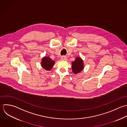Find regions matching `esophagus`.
<instances>
[{"instance_id":"obj_1","label":"esophagus","mask_w":127,"mask_h":127,"mask_svg":"<svg viewBox=\"0 0 127 127\" xmlns=\"http://www.w3.org/2000/svg\"><path fill=\"white\" fill-rule=\"evenodd\" d=\"M61 58L62 60H67V57H66V56H62Z\"/></svg>"}]
</instances>
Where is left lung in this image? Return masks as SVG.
Returning <instances> with one entry per match:
<instances>
[{
    "mask_svg": "<svg viewBox=\"0 0 127 127\" xmlns=\"http://www.w3.org/2000/svg\"><path fill=\"white\" fill-rule=\"evenodd\" d=\"M72 68L73 72L76 74L81 72L84 69V63L82 59L80 57H77L75 61L72 62Z\"/></svg>",
    "mask_w": 127,
    "mask_h": 127,
    "instance_id": "left-lung-1",
    "label": "left lung"
}]
</instances>
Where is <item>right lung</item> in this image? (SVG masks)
Masks as SVG:
<instances>
[{"label":"right lung","instance_id":"1","mask_svg":"<svg viewBox=\"0 0 127 127\" xmlns=\"http://www.w3.org/2000/svg\"><path fill=\"white\" fill-rule=\"evenodd\" d=\"M55 62L49 57H44L42 59L41 65L43 68L46 70H50L53 67Z\"/></svg>","mask_w":127,"mask_h":127}]
</instances>
